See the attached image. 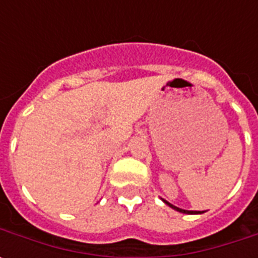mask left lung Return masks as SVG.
<instances>
[{
    "label": "left lung",
    "instance_id": "obj_1",
    "mask_svg": "<svg viewBox=\"0 0 258 258\" xmlns=\"http://www.w3.org/2000/svg\"><path fill=\"white\" fill-rule=\"evenodd\" d=\"M161 200L163 201V202H165L167 206H170V208L174 209V210H176V212L183 213V214H202V213H205V212H197V210H184V209H180V208H178V206H174V205L170 204V202H167V201L163 200V198H161Z\"/></svg>",
    "mask_w": 258,
    "mask_h": 258
}]
</instances>
